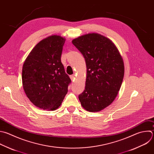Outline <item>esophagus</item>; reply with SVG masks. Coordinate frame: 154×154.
<instances>
[{"instance_id":"obj_1","label":"esophagus","mask_w":154,"mask_h":154,"mask_svg":"<svg viewBox=\"0 0 154 154\" xmlns=\"http://www.w3.org/2000/svg\"><path fill=\"white\" fill-rule=\"evenodd\" d=\"M75 77V74H72V75H70V78H71V79L72 80H74Z\"/></svg>"}]
</instances>
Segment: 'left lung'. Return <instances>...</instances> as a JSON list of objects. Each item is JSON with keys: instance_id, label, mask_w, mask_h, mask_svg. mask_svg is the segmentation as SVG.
Instances as JSON below:
<instances>
[{"instance_id": "left-lung-1", "label": "left lung", "mask_w": 154, "mask_h": 154, "mask_svg": "<svg viewBox=\"0 0 154 154\" xmlns=\"http://www.w3.org/2000/svg\"><path fill=\"white\" fill-rule=\"evenodd\" d=\"M72 43L86 65L85 89L79 99L86 111H100L112 103L120 89L125 72L123 59L113 42L97 33L80 36Z\"/></svg>"}]
</instances>
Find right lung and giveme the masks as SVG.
Segmentation results:
<instances>
[{
    "label": "right lung",
    "instance_id": "add662e5",
    "mask_svg": "<svg viewBox=\"0 0 154 154\" xmlns=\"http://www.w3.org/2000/svg\"><path fill=\"white\" fill-rule=\"evenodd\" d=\"M65 38L57 35L38 42L26 59L22 68L25 92L35 106L54 111L68 92L71 82L61 62Z\"/></svg>",
    "mask_w": 154,
    "mask_h": 154
}]
</instances>
